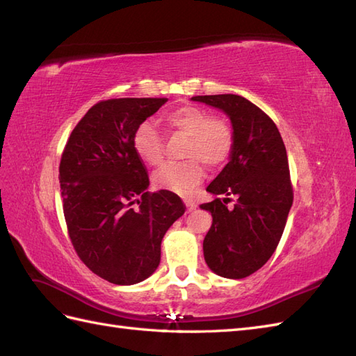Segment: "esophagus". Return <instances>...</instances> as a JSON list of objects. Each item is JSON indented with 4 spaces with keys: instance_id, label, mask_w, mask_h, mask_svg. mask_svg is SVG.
<instances>
[{
    "instance_id": "obj_1",
    "label": "esophagus",
    "mask_w": 356,
    "mask_h": 356,
    "mask_svg": "<svg viewBox=\"0 0 356 356\" xmlns=\"http://www.w3.org/2000/svg\"><path fill=\"white\" fill-rule=\"evenodd\" d=\"M184 202H186V207H187V211L190 212V211H193V209H196V202H193V200H190V199H184Z\"/></svg>"
}]
</instances>
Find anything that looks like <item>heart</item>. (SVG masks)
Here are the masks:
<instances>
[{"mask_svg": "<svg viewBox=\"0 0 356 356\" xmlns=\"http://www.w3.org/2000/svg\"><path fill=\"white\" fill-rule=\"evenodd\" d=\"M163 123L169 131L187 136L179 161H169L153 174L156 188L170 190L179 195H190L203 178V163L218 168L233 153L234 135L227 122L220 117H211L199 106L186 105L168 113ZM135 153L149 166H157L165 154L163 138L153 123L143 122L132 138Z\"/></svg>", "mask_w": 356, "mask_h": 356, "instance_id": "1", "label": "heart"}]
</instances>
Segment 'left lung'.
<instances>
[{
  "label": "left lung",
  "instance_id": "obj_1",
  "mask_svg": "<svg viewBox=\"0 0 356 356\" xmlns=\"http://www.w3.org/2000/svg\"><path fill=\"white\" fill-rule=\"evenodd\" d=\"M222 110L233 124L234 147L230 161L208 186L217 197L200 204L212 213L203 254L212 272L242 279L261 268L282 238L294 191L285 144L275 122L239 95L193 96Z\"/></svg>",
  "mask_w": 356,
  "mask_h": 356
}]
</instances>
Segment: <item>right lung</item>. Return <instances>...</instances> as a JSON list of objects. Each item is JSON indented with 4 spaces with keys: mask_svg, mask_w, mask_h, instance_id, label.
<instances>
[{
    "mask_svg": "<svg viewBox=\"0 0 356 356\" xmlns=\"http://www.w3.org/2000/svg\"><path fill=\"white\" fill-rule=\"evenodd\" d=\"M168 98H118L95 104L63 148L59 181L71 243L90 270L134 285L160 263V243L186 204L169 190L147 191L135 129Z\"/></svg>",
    "mask_w": 356,
    "mask_h": 356,
    "instance_id": "right-lung-1",
    "label": "right lung"
}]
</instances>
